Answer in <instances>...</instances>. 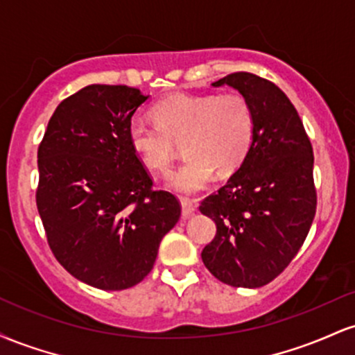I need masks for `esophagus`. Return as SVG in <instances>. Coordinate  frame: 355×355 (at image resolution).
Listing matches in <instances>:
<instances>
[{
    "instance_id": "1",
    "label": "esophagus",
    "mask_w": 355,
    "mask_h": 355,
    "mask_svg": "<svg viewBox=\"0 0 355 355\" xmlns=\"http://www.w3.org/2000/svg\"><path fill=\"white\" fill-rule=\"evenodd\" d=\"M182 215L183 218L190 217V215L195 214V210H197V205H195L191 200H185V198H182Z\"/></svg>"
}]
</instances>
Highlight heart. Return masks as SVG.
<instances>
[{"instance_id":"1","label":"heart","mask_w":355,"mask_h":355,"mask_svg":"<svg viewBox=\"0 0 355 355\" xmlns=\"http://www.w3.org/2000/svg\"><path fill=\"white\" fill-rule=\"evenodd\" d=\"M152 116L155 123L128 125V144L144 166L157 173L168 172L177 145L183 144L187 160L166 178V187L182 195L207 189L215 170H237L254 144L255 113L240 93H177L155 103Z\"/></svg>"}]
</instances>
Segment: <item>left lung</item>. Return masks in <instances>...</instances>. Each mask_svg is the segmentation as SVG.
<instances>
[{
	"instance_id": "1",
	"label": "left lung",
	"mask_w": 355,
	"mask_h": 355,
	"mask_svg": "<svg viewBox=\"0 0 355 355\" xmlns=\"http://www.w3.org/2000/svg\"><path fill=\"white\" fill-rule=\"evenodd\" d=\"M214 87L237 89L255 113V137L243 164L229 182L202 202L217 225L202 260L232 287L267 285L302 247L313 215V152L299 113L272 81L232 73Z\"/></svg>"
}]
</instances>
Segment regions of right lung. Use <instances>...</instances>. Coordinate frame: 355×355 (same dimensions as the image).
<instances>
[{"label":"right lung","mask_w":355,"mask_h":355,"mask_svg":"<svg viewBox=\"0 0 355 355\" xmlns=\"http://www.w3.org/2000/svg\"><path fill=\"white\" fill-rule=\"evenodd\" d=\"M148 98L125 85L81 88L55 110L38 148L36 205L51 252L101 291L141 282L180 218V203L152 190L126 137Z\"/></svg>","instance_id":"1"}]
</instances>
